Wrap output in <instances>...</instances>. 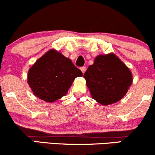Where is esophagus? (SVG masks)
Listing matches in <instances>:
<instances>
[{"label": "esophagus", "mask_w": 155, "mask_h": 155, "mask_svg": "<svg viewBox=\"0 0 155 155\" xmlns=\"http://www.w3.org/2000/svg\"><path fill=\"white\" fill-rule=\"evenodd\" d=\"M80 69H81V72H82L83 74H84V73L85 72V71H86V67H81V68H80Z\"/></svg>", "instance_id": "esophagus-1"}]
</instances>
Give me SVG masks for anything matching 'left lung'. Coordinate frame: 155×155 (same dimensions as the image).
<instances>
[{
    "label": "left lung",
    "mask_w": 155,
    "mask_h": 155,
    "mask_svg": "<svg viewBox=\"0 0 155 155\" xmlns=\"http://www.w3.org/2000/svg\"><path fill=\"white\" fill-rule=\"evenodd\" d=\"M84 78L92 98L103 106L120 101L133 83L129 68L114 53L97 55Z\"/></svg>",
    "instance_id": "1"
}]
</instances>
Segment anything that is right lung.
Here are the masks:
<instances>
[{
	"label": "right lung",
	"mask_w": 155,
	"mask_h": 155,
	"mask_svg": "<svg viewBox=\"0 0 155 155\" xmlns=\"http://www.w3.org/2000/svg\"><path fill=\"white\" fill-rule=\"evenodd\" d=\"M82 76L71 60L52 49L29 69L28 83L39 99L53 103L66 95L74 79Z\"/></svg>",
	"instance_id": "obj_1"
}]
</instances>
